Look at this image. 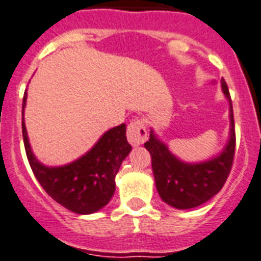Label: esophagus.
Masks as SVG:
<instances>
[{
    "instance_id": "obj_1",
    "label": "esophagus",
    "mask_w": 261,
    "mask_h": 261,
    "mask_svg": "<svg viewBox=\"0 0 261 261\" xmlns=\"http://www.w3.org/2000/svg\"><path fill=\"white\" fill-rule=\"evenodd\" d=\"M126 137L130 145L140 146L148 139V132H146V126L144 121L140 119L133 120L128 125V130H126Z\"/></svg>"
}]
</instances>
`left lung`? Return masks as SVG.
Segmentation results:
<instances>
[{
  "mask_svg": "<svg viewBox=\"0 0 261 261\" xmlns=\"http://www.w3.org/2000/svg\"><path fill=\"white\" fill-rule=\"evenodd\" d=\"M222 91L228 100L230 133L228 141L219 154L199 162H186L169 150V146L150 128L149 141L144 144L152 155L155 188L165 203L189 210L200 206L217 195L230 174L235 153V128L230 92L224 80Z\"/></svg>",
  "mask_w": 261,
  "mask_h": 261,
  "instance_id": "8db88e82",
  "label": "left lung"
}]
</instances>
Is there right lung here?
<instances>
[{
  "label": "right lung",
  "mask_w": 261,
  "mask_h": 261,
  "mask_svg": "<svg viewBox=\"0 0 261 261\" xmlns=\"http://www.w3.org/2000/svg\"><path fill=\"white\" fill-rule=\"evenodd\" d=\"M22 103V136L31 170L44 191L55 202L72 213L88 215L101 210L115 194V177L132 146L126 141L125 124L108 129L95 145L75 161L61 166H47L35 157L24 125Z\"/></svg>",
  "instance_id": "add662e5"
}]
</instances>
